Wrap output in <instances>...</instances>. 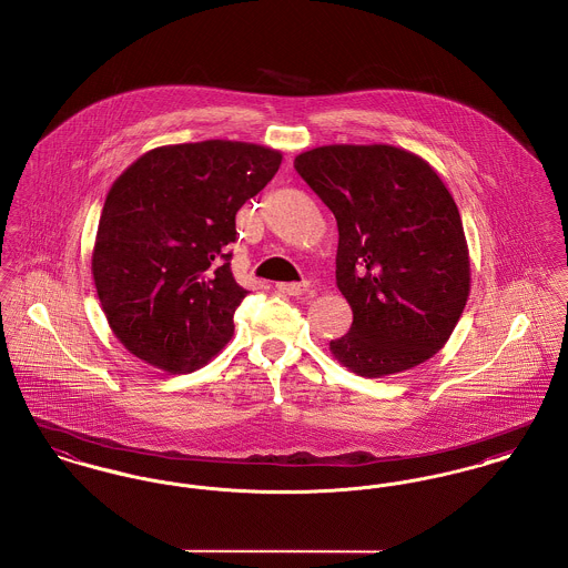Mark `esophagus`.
<instances>
[{
    "instance_id": "1",
    "label": "esophagus",
    "mask_w": 568,
    "mask_h": 568,
    "mask_svg": "<svg viewBox=\"0 0 568 568\" xmlns=\"http://www.w3.org/2000/svg\"><path fill=\"white\" fill-rule=\"evenodd\" d=\"M276 290L285 296H304V294L311 292L308 283H278Z\"/></svg>"
}]
</instances>
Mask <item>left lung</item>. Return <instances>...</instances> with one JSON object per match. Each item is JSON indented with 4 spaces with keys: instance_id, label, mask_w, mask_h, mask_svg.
<instances>
[{
    "instance_id": "left-lung-1",
    "label": "left lung",
    "mask_w": 568,
    "mask_h": 568,
    "mask_svg": "<svg viewBox=\"0 0 568 568\" xmlns=\"http://www.w3.org/2000/svg\"><path fill=\"white\" fill-rule=\"evenodd\" d=\"M294 168L338 227L336 287L354 322L334 358L363 377L429 361L469 296L464 223L435 169L384 143L313 148Z\"/></svg>"
}]
</instances>
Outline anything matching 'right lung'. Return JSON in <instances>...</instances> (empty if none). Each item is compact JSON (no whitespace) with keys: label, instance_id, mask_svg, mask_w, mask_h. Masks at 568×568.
I'll return each mask as SVG.
<instances>
[{"label":"right lung","instance_id":"obj_1","mask_svg":"<svg viewBox=\"0 0 568 568\" xmlns=\"http://www.w3.org/2000/svg\"><path fill=\"white\" fill-rule=\"evenodd\" d=\"M257 143L210 139L139 156L111 186L92 276L118 341L152 367L191 373L232 338L235 214L281 168Z\"/></svg>","mask_w":568,"mask_h":568}]
</instances>
